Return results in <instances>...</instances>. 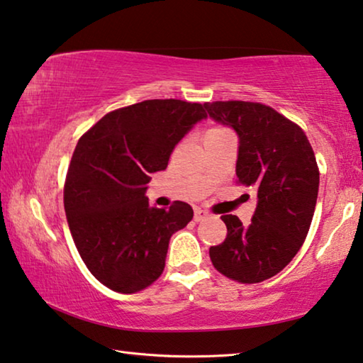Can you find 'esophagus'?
<instances>
[{
	"instance_id": "obj_1",
	"label": "esophagus",
	"mask_w": 363,
	"mask_h": 363,
	"mask_svg": "<svg viewBox=\"0 0 363 363\" xmlns=\"http://www.w3.org/2000/svg\"><path fill=\"white\" fill-rule=\"evenodd\" d=\"M207 216H208V213L202 208H196V212H194V220H196V221H202V220L207 218Z\"/></svg>"
}]
</instances>
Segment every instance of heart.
Returning <instances> with one entry per match:
<instances>
[{
	"label": "heart",
	"mask_w": 363,
	"mask_h": 363,
	"mask_svg": "<svg viewBox=\"0 0 363 363\" xmlns=\"http://www.w3.org/2000/svg\"><path fill=\"white\" fill-rule=\"evenodd\" d=\"M212 130H223V128H212Z\"/></svg>",
	"instance_id": "heart-1"
}]
</instances>
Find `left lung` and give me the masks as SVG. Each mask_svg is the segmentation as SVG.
<instances>
[{"label": "left lung", "instance_id": "8db88e82", "mask_svg": "<svg viewBox=\"0 0 363 363\" xmlns=\"http://www.w3.org/2000/svg\"><path fill=\"white\" fill-rule=\"evenodd\" d=\"M208 116L240 137L238 184L257 191L250 225L223 215L226 238L210 247L213 267L240 284H259L279 274L306 240L315 213L320 169L300 125L261 102L215 101Z\"/></svg>", "mask_w": 363, "mask_h": 363}]
</instances>
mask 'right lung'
Segmentation results:
<instances>
[{"mask_svg": "<svg viewBox=\"0 0 363 363\" xmlns=\"http://www.w3.org/2000/svg\"><path fill=\"white\" fill-rule=\"evenodd\" d=\"M205 117L199 102L150 99L106 113L78 140L65 213L81 259L107 289L137 294L163 274L171 236L194 210L179 200L167 210L150 207L147 184Z\"/></svg>", "mask_w": 363, "mask_h": 363, "instance_id": "obj_1", "label": "right lung"}]
</instances>
